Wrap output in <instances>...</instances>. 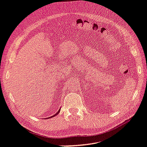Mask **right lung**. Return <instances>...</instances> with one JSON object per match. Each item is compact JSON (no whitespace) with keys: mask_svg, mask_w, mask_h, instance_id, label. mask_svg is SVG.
Segmentation results:
<instances>
[{"mask_svg":"<svg viewBox=\"0 0 147 147\" xmlns=\"http://www.w3.org/2000/svg\"><path fill=\"white\" fill-rule=\"evenodd\" d=\"M60 109H59V111H58V112H57V113H56L55 115H53V116H51V117H49V118H53V117H54V116H57V114L60 113Z\"/></svg>","mask_w":147,"mask_h":147,"instance_id":"1","label":"right lung"}]
</instances>
